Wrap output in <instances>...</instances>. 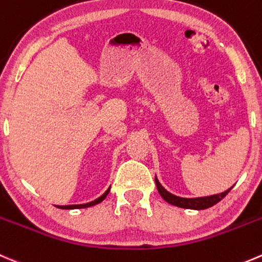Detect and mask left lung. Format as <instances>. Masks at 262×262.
Instances as JSON below:
<instances>
[{
	"mask_svg": "<svg viewBox=\"0 0 262 262\" xmlns=\"http://www.w3.org/2000/svg\"><path fill=\"white\" fill-rule=\"evenodd\" d=\"M155 182H156V187L157 190H159L160 195H161L162 199L170 205H174L177 207H182V209H192V210H205V209H209V207L214 206L216 205L217 202L222 201L224 199L225 195L229 193V190L232 189H228L225 192L220 193V194H214V195H209V197H199V199H183V197H178V195L171 194V193L167 192L160 182L157 180V178H155Z\"/></svg>",
	"mask_w": 262,
	"mask_h": 262,
	"instance_id": "8db88e82",
	"label": "left lung"
}]
</instances>
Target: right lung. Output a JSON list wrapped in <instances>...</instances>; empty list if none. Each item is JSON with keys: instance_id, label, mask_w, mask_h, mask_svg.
<instances>
[{"instance_id": "obj_1", "label": "right lung", "mask_w": 262, "mask_h": 262, "mask_svg": "<svg viewBox=\"0 0 262 262\" xmlns=\"http://www.w3.org/2000/svg\"><path fill=\"white\" fill-rule=\"evenodd\" d=\"M108 192H110V189L106 190V192L103 193L101 197H98L97 200H95V201H92V202H88V204H84V205H68V206H56V207H58V209H63V210H72V209H85V207L95 206V205L100 204V202H102L103 200L106 199V195L108 194Z\"/></svg>"}]
</instances>
